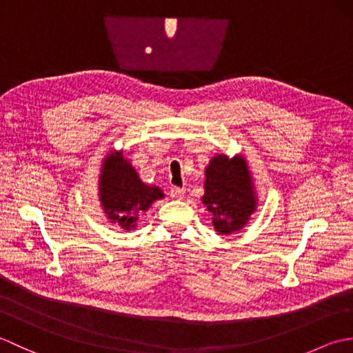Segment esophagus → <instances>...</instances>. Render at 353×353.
<instances>
[{"instance_id":"1","label":"esophagus","mask_w":353,"mask_h":353,"mask_svg":"<svg viewBox=\"0 0 353 353\" xmlns=\"http://www.w3.org/2000/svg\"><path fill=\"white\" fill-rule=\"evenodd\" d=\"M170 194H171L172 199L181 200V199H183V196H185V190H183V188H179V186H172Z\"/></svg>"}]
</instances>
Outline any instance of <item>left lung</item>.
Masks as SVG:
<instances>
[{"label":"left lung","instance_id":"obj_1","mask_svg":"<svg viewBox=\"0 0 353 353\" xmlns=\"http://www.w3.org/2000/svg\"><path fill=\"white\" fill-rule=\"evenodd\" d=\"M205 172V196L201 201L212 214L214 229L220 235L241 230L258 205L245 159L241 154L232 159L226 154H216Z\"/></svg>","mask_w":353,"mask_h":353}]
</instances>
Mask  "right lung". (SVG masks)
Instances as JSON below:
<instances>
[{
  "mask_svg": "<svg viewBox=\"0 0 353 353\" xmlns=\"http://www.w3.org/2000/svg\"><path fill=\"white\" fill-rule=\"evenodd\" d=\"M99 192L104 214L124 230L137 228L139 214L147 211L153 201L163 199V192L157 186H148L141 181L132 163L124 159L123 150H112L104 157Z\"/></svg>",
  "mask_w": 353,
  "mask_h": 353,
  "instance_id": "obj_1",
  "label": "right lung"
}]
</instances>
